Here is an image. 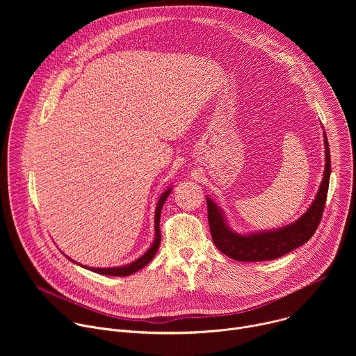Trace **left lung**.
I'll return each instance as SVG.
<instances>
[{"instance_id": "8db88e82", "label": "left lung", "mask_w": 356, "mask_h": 356, "mask_svg": "<svg viewBox=\"0 0 356 356\" xmlns=\"http://www.w3.org/2000/svg\"><path fill=\"white\" fill-rule=\"evenodd\" d=\"M325 143V168L323 181L317 195L309 210L294 222L270 231H259L250 234H238L227 224L222 210L207 197L209 224L216 246L231 259L239 262H261L280 258L293 249L306 243L318 228L325 207L331 176V156L327 135Z\"/></svg>"}]
</instances>
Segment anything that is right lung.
<instances>
[{
  "label": "right lung",
  "mask_w": 356,
  "mask_h": 356,
  "mask_svg": "<svg viewBox=\"0 0 356 356\" xmlns=\"http://www.w3.org/2000/svg\"><path fill=\"white\" fill-rule=\"evenodd\" d=\"M173 187H169L159 198L158 201V206H156V211H155V239L154 242H152L150 248L143 253V255L140 258H138L136 261L125 265V266H117V268H88V266H83L91 272H95L98 275H106V276H129L138 270H140L143 266H146L152 259H154V257L156 255L158 252V248L161 245V228H159V222H161V213H162V209H163V204L165 201L168 198V195L172 193ZM70 259V258H69ZM72 262H74L73 259H70ZM76 264V262H74ZM79 265V264H77Z\"/></svg>",
  "instance_id": "right-lung-1"
}]
</instances>
